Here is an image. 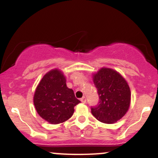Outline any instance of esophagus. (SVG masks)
<instances>
[{
  "label": "esophagus",
  "instance_id": "esophagus-1",
  "mask_svg": "<svg viewBox=\"0 0 158 158\" xmlns=\"http://www.w3.org/2000/svg\"><path fill=\"white\" fill-rule=\"evenodd\" d=\"M81 102H82V103H85V102H86V98H85V97H83L81 99Z\"/></svg>",
  "mask_w": 158,
  "mask_h": 158
}]
</instances>
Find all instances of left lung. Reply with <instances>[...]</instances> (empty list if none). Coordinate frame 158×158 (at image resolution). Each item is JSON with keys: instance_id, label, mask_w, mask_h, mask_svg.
I'll list each match as a JSON object with an SVG mask.
<instances>
[{"instance_id": "left-lung-1", "label": "left lung", "mask_w": 158, "mask_h": 158, "mask_svg": "<svg viewBox=\"0 0 158 158\" xmlns=\"http://www.w3.org/2000/svg\"><path fill=\"white\" fill-rule=\"evenodd\" d=\"M92 76L99 102L91 108V113L100 122L115 123L124 117L129 108V85L120 73L111 68H102Z\"/></svg>"}]
</instances>
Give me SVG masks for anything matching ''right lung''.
Segmentation results:
<instances>
[{
  "mask_svg": "<svg viewBox=\"0 0 158 158\" xmlns=\"http://www.w3.org/2000/svg\"><path fill=\"white\" fill-rule=\"evenodd\" d=\"M79 102L73 90L67 87L64 73L56 68L43 77L33 97L37 113L50 124H59L70 119L74 107Z\"/></svg>",
  "mask_w": 158,
  "mask_h": 158,
  "instance_id": "1",
  "label": "right lung"
}]
</instances>
